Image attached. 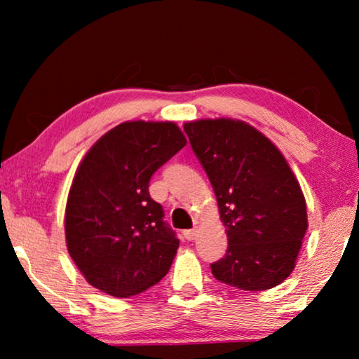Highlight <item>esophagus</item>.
I'll use <instances>...</instances> for the list:
<instances>
[{"instance_id":"34e87169","label":"esophagus","mask_w":359,"mask_h":359,"mask_svg":"<svg viewBox=\"0 0 359 359\" xmlns=\"http://www.w3.org/2000/svg\"><path fill=\"white\" fill-rule=\"evenodd\" d=\"M184 236H185L187 241H194V239H196V236H198V229H196V228L185 229V231H184Z\"/></svg>"}]
</instances>
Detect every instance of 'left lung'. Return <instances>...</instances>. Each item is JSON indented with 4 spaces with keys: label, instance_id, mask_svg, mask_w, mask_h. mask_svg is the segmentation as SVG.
Instances as JSON below:
<instances>
[{
    "label": "left lung",
    "instance_id": "1",
    "mask_svg": "<svg viewBox=\"0 0 359 359\" xmlns=\"http://www.w3.org/2000/svg\"><path fill=\"white\" fill-rule=\"evenodd\" d=\"M226 226V255L210 264L229 287L263 291L293 271L307 229L306 199L283 155L244 121L185 123Z\"/></svg>",
    "mask_w": 359,
    "mask_h": 359
}]
</instances>
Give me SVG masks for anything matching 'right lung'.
<instances>
[{
    "instance_id": "right-lung-1",
    "label": "right lung",
    "mask_w": 359,
    "mask_h": 359,
    "mask_svg": "<svg viewBox=\"0 0 359 359\" xmlns=\"http://www.w3.org/2000/svg\"><path fill=\"white\" fill-rule=\"evenodd\" d=\"M171 121H126L79 166L66 204V245L92 287L130 297L168 274L179 239L149 193L151 175L185 147Z\"/></svg>"
}]
</instances>
